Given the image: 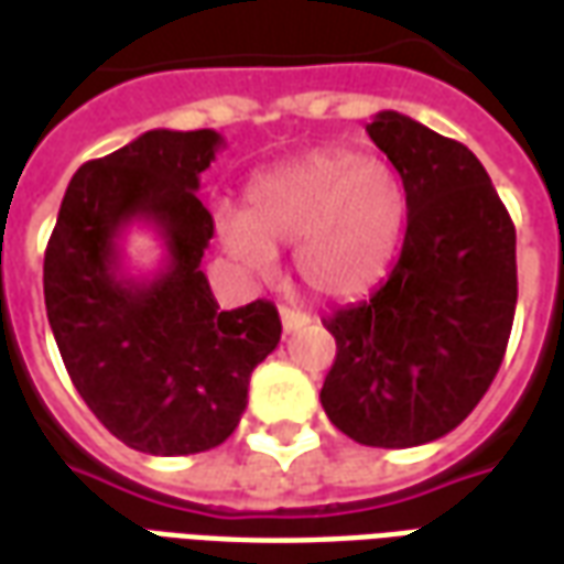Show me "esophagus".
Instances as JSON below:
<instances>
[{"label":"esophagus","mask_w":564,"mask_h":564,"mask_svg":"<svg viewBox=\"0 0 564 564\" xmlns=\"http://www.w3.org/2000/svg\"><path fill=\"white\" fill-rule=\"evenodd\" d=\"M281 323H283V335H293V332H299L302 326H307L311 323V317L307 314H302V311H295V307H281Z\"/></svg>","instance_id":"34e87169"}]
</instances>
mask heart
I'll list each match as a JSON object with an SVG mask.
<instances>
[{"label": "heart", "instance_id": "1", "mask_svg": "<svg viewBox=\"0 0 564 564\" xmlns=\"http://www.w3.org/2000/svg\"><path fill=\"white\" fill-rule=\"evenodd\" d=\"M404 223L399 172L375 156L332 150L253 177L245 214L220 208L214 229L250 274H271L274 250L295 247V274L311 293L354 299L390 269Z\"/></svg>", "mask_w": 564, "mask_h": 564}]
</instances>
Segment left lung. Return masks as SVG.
<instances>
[{"label": "left lung", "instance_id": "8db88e82", "mask_svg": "<svg viewBox=\"0 0 564 564\" xmlns=\"http://www.w3.org/2000/svg\"><path fill=\"white\" fill-rule=\"evenodd\" d=\"M366 132L402 174L408 232L390 278L323 319L338 354L319 402L366 447H420L471 414L505 359L517 229L465 144L399 111Z\"/></svg>", "mask_w": 564, "mask_h": 564}]
</instances>
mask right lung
<instances>
[{
  "instance_id": "add662e5",
  "label": "right lung",
  "mask_w": 564,
  "mask_h": 564,
  "mask_svg": "<svg viewBox=\"0 0 564 564\" xmlns=\"http://www.w3.org/2000/svg\"><path fill=\"white\" fill-rule=\"evenodd\" d=\"M220 148L214 129H150L84 162L44 250L47 323L68 378L111 435L150 456L223 444L253 368L281 341L278 307L257 299L220 311L198 269L214 238L198 174ZM129 221H150L166 245L153 279L122 271Z\"/></svg>"
}]
</instances>
